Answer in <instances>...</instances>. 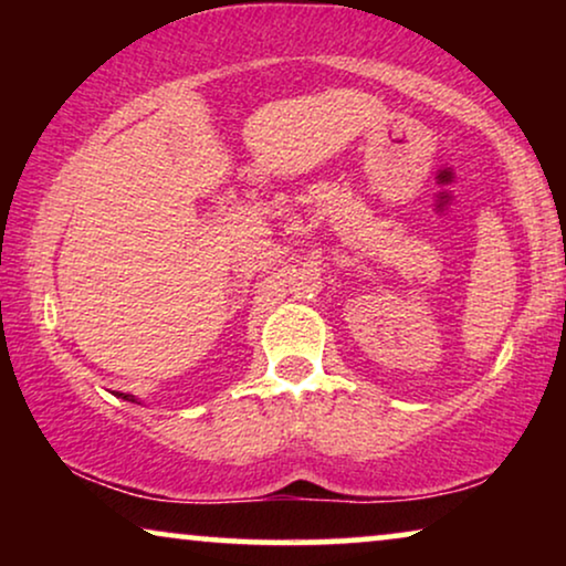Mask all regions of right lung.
Listing matches in <instances>:
<instances>
[{
    "label": "right lung",
    "mask_w": 566,
    "mask_h": 566,
    "mask_svg": "<svg viewBox=\"0 0 566 566\" xmlns=\"http://www.w3.org/2000/svg\"><path fill=\"white\" fill-rule=\"evenodd\" d=\"M118 397H123V399H128V401H136L134 397H130V394H118Z\"/></svg>",
    "instance_id": "1"
}]
</instances>
